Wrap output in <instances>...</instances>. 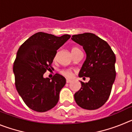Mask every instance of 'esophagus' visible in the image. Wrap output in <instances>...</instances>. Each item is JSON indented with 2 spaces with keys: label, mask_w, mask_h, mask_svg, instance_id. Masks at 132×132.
Listing matches in <instances>:
<instances>
[{
  "label": "esophagus",
  "mask_w": 132,
  "mask_h": 132,
  "mask_svg": "<svg viewBox=\"0 0 132 132\" xmlns=\"http://www.w3.org/2000/svg\"><path fill=\"white\" fill-rule=\"evenodd\" d=\"M66 82H67V83H69V82H71V80H69V79H67V80H66Z\"/></svg>",
  "instance_id": "34e87169"
}]
</instances>
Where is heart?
<instances>
[{
	"mask_svg": "<svg viewBox=\"0 0 132 132\" xmlns=\"http://www.w3.org/2000/svg\"><path fill=\"white\" fill-rule=\"evenodd\" d=\"M79 51H80V50H79L78 47H72L71 48L72 55L74 54V53H76V52H79ZM59 73L62 75H63L64 77H67V78H69V79H71V78L73 77V71H72L71 70L68 69H61L60 71H59Z\"/></svg>",
	"mask_w": 132,
	"mask_h": 132,
	"instance_id": "heart-1",
	"label": "heart"
}]
</instances>
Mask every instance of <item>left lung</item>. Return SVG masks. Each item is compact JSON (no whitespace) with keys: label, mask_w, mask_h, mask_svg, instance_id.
I'll return each instance as SVG.
<instances>
[{"label":"left lung","mask_w":132,"mask_h":132,"mask_svg":"<svg viewBox=\"0 0 132 132\" xmlns=\"http://www.w3.org/2000/svg\"><path fill=\"white\" fill-rule=\"evenodd\" d=\"M71 39L82 45L87 54L79 76L90 78L86 83L80 81L82 87L75 94V101L83 109H98L111 93L116 75V56L108 43L94 34L73 35Z\"/></svg>","instance_id":"1"}]
</instances>
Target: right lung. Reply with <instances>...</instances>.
I'll list each match as a JSON object with an SVG mask.
<instances>
[{"label":"right lung","instance_id":"1","mask_svg":"<svg viewBox=\"0 0 132 132\" xmlns=\"http://www.w3.org/2000/svg\"><path fill=\"white\" fill-rule=\"evenodd\" d=\"M70 37L68 34L57 37L40 31L32 35L18 49L13 65L15 86L30 109L44 112L57 104L66 79L58 73L51 80L43 75L51 70L57 50Z\"/></svg>","mask_w":132,"mask_h":132}]
</instances>
